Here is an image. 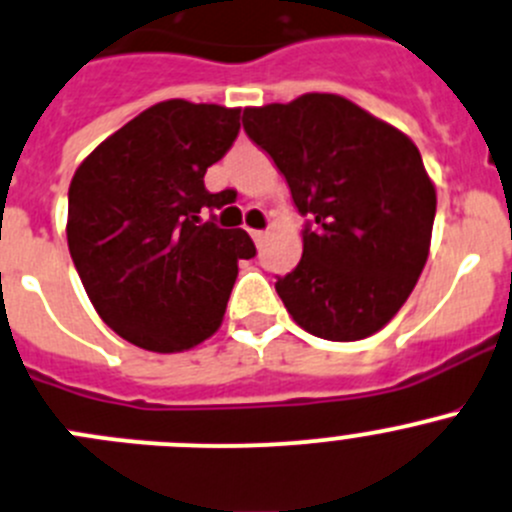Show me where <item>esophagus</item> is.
Returning a JSON list of instances; mask_svg holds the SVG:
<instances>
[{
	"mask_svg": "<svg viewBox=\"0 0 512 512\" xmlns=\"http://www.w3.org/2000/svg\"><path fill=\"white\" fill-rule=\"evenodd\" d=\"M250 237L255 240V245H262V240L267 237V232L265 230H250Z\"/></svg>",
	"mask_w": 512,
	"mask_h": 512,
	"instance_id": "34e87169",
	"label": "esophagus"
}]
</instances>
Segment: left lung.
<instances>
[{"label":"left lung","mask_w":512,"mask_h":512,"mask_svg":"<svg viewBox=\"0 0 512 512\" xmlns=\"http://www.w3.org/2000/svg\"><path fill=\"white\" fill-rule=\"evenodd\" d=\"M242 127L305 217L302 260L275 282L292 320L335 342L388 325L430 250L438 200L418 147L337 94L247 107Z\"/></svg>","instance_id":"1"}]
</instances>
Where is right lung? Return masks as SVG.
<instances>
[{
  "label": "right lung",
  "mask_w": 512,
  "mask_h": 512,
  "mask_svg": "<svg viewBox=\"0 0 512 512\" xmlns=\"http://www.w3.org/2000/svg\"><path fill=\"white\" fill-rule=\"evenodd\" d=\"M237 135L240 109L167 99L74 172L69 255L94 310L132 345L190 350L220 327L237 260L257 252L245 230L215 225L230 190L205 187Z\"/></svg>",
  "instance_id": "add662e5"
}]
</instances>
